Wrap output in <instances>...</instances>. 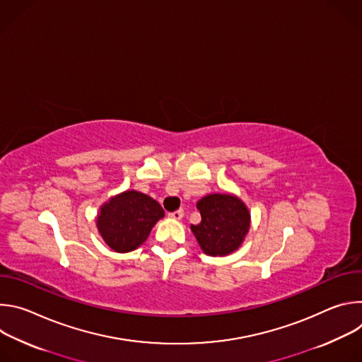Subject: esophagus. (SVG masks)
<instances>
[{"mask_svg":"<svg viewBox=\"0 0 362 362\" xmlns=\"http://www.w3.org/2000/svg\"><path fill=\"white\" fill-rule=\"evenodd\" d=\"M169 218H170V219H175V221H180V219L183 218V211L179 209V211L170 212V214H169Z\"/></svg>","mask_w":362,"mask_h":362,"instance_id":"1","label":"esophagus"}]
</instances>
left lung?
I'll return each mask as SVG.
<instances>
[{"mask_svg":"<svg viewBox=\"0 0 362 362\" xmlns=\"http://www.w3.org/2000/svg\"><path fill=\"white\" fill-rule=\"evenodd\" d=\"M202 221L190 229L202 250L209 256H226L243 242L250 226L246 204L235 194L214 193L197 202Z\"/></svg>","mask_w":362,"mask_h":362,"instance_id":"left-lung-1","label":"left lung"}]
</instances>
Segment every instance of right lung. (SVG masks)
<instances>
[{"mask_svg": "<svg viewBox=\"0 0 362 362\" xmlns=\"http://www.w3.org/2000/svg\"><path fill=\"white\" fill-rule=\"evenodd\" d=\"M163 216L165 211L153 197L126 190L101 204L95 222L103 240L115 252L126 253L137 249Z\"/></svg>", "mask_w": 362, "mask_h": 362, "instance_id": "right-lung-1", "label": "right lung"}]
</instances>
